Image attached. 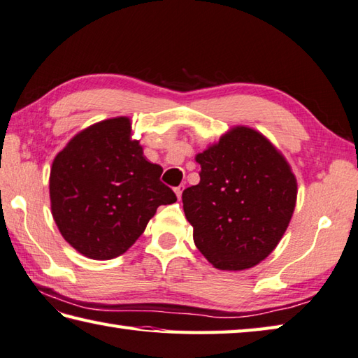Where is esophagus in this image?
<instances>
[{
    "label": "esophagus",
    "mask_w": 358,
    "mask_h": 358,
    "mask_svg": "<svg viewBox=\"0 0 358 358\" xmlns=\"http://www.w3.org/2000/svg\"><path fill=\"white\" fill-rule=\"evenodd\" d=\"M183 189H185V186H177L173 189L175 191V194H177V197H178V200L181 199V194H183Z\"/></svg>",
    "instance_id": "esophagus-1"
}]
</instances>
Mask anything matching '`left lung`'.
Returning <instances> with one entry per match:
<instances>
[{"instance_id": "left-lung-1", "label": "left lung", "mask_w": 358, "mask_h": 358, "mask_svg": "<svg viewBox=\"0 0 358 358\" xmlns=\"http://www.w3.org/2000/svg\"><path fill=\"white\" fill-rule=\"evenodd\" d=\"M200 183L183 191L194 242L215 268L262 262L282 239L298 183L284 155L262 133L236 125L197 153Z\"/></svg>"}]
</instances>
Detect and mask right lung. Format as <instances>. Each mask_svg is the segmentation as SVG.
<instances>
[{
  "label": "right lung",
  "instance_id": "obj_1",
  "mask_svg": "<svg viewBox=\"0 0 358 358\" xmlns=\"http://www.w3.org/2000/svg\"><path fill=\"white\" fill-rule=\"evenodd\" d=\"M163 167L147 161L127 116L105 119L71 138L52 161L51 213L80 255L107 261L125 253L158 206L177 197L161 183Z\"/></svg>",
  "mask_w": 358,
  "mask_h": 358
}]
</instances>
